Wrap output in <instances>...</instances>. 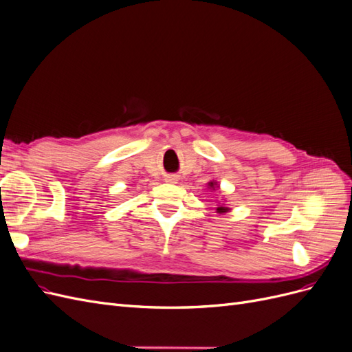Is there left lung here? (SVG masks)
Instances as JSON below:
<instances>
[{
  "label": "left lung",
  "mask_w": 352,
  "mask_h": 352,
  "mask_svg": "<svg viewBox=\"0 0 352 352\" xmlns=\"http://www.w3.org/2000/svg\"><path fill=\"white\" fill-rule=\"evenodd\" d=\"M208 188L214 190V189L217 188V182H214V180H212V182H208ZM216 210H217V212H220V214H221V212H226V211H229V208H228V207H225V206H219Z\"/></svg>",
  "instance_id": "1"
}]
</instances>
